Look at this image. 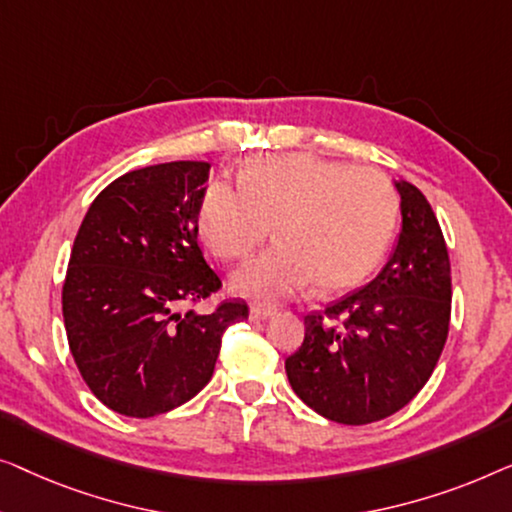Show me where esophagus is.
I'll list each match as a JSON object with an SVG mask.
<instances>
[{"label": "esophagus", "mask_w": 512, "mask_h": 512, "mask_svg": "<svg viewBox=\"0 0 512 512\" xmlns=\"http://www.w3.org/2000/svg\"><path fill=\"white\" fill-rule=\"evenodd\" d=\"M276 315V308L273 306H253L250 308V320H266Z\"/></svg>", "instance_id": "esophagus-1"}]
</instances>
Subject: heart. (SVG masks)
I'll return each instance as SVG.
<instances>
[{"instance_id":"obj_1","label":"heart","mask_w":512,"mask_h":512,"mask_svg":"<svg viewBox=\"0 0 512 512\" xmlns=\"http://www.w3.org/2000/svg\"><path fill=\"white\" fill-rule=\"evenodd\" d=\"M239 187L208 185L197 227L220 259L246 257L269 234L278 243L232 273L234 292L283 301L318 280L334 292L380 264L397 227V194L376 169L292 153L248 162Z\"/></svg>"}]
</instances>
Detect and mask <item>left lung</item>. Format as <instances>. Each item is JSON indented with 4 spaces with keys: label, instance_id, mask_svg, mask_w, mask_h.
I'll list each match as a JSON object with an SVG mask.
<instances>
[{
    "label": "left lung",
    "instance_id": "obj_1",
    "mask_svg": "<svg viewBox=\"0 0 512 512\" xmlns=\"http://www.w3.org/2000/svg\"><path fill=\"white\" fill-rule=\"evenodd\" d=\"M401 229L371 283L306 315L301 348L285 359L297 397L327 420L369 424L422 390L450 327V259L429 201L394 181Z\"/></svg>",
    "mask_w": 512,
    "mask_h": 512
}]
</instances>
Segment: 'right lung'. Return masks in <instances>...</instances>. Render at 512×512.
<instances>
[{
    "label": "right lung",
    "instance_id": "obj_1",
    "mask_svg": "<svg viewBox=\"0 0 512 512\" xmlns=\"http://www.w3.org/2000/svg\"><path fill=\"white\" fill-rule=\"evenodd\" d=\"M206 162H167L115 178L85 213L62 287L71 355L92 394L127 417H155L211 380L241 299L178 311L220 278L197 246Z\"/></svg>",
    "mask_w": 512,
    "mask_h": 512
}]
</instances>
